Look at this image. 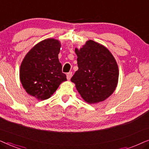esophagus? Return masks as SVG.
<instances>
[{
  "instance_id": "34e87169",
  "label": "esophagus",
  "mask_w": 149,
  "mask_h": 149,
  "mask_svg": "<svg viewBox=\"0 0 149 149\" xmlns=\"http://www.w3.org/2000/svg\"><path fill=\"white\" fill-rule=\"evenodd\" d=\"M72 72H71L67 73L66 77H67V79H68V80H70V79H71V77H72Z\"/></svg>"
}]
</instances>
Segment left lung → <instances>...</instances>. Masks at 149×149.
<instances>
[{
	"instance_id": "8db88e82",
	"label": "left lung",
	"mask_w": 149,
	"mask_h": 149,
	"mask_svg": "<svg viewBox=\"0 0 149 149\" xmlns=\"http://www.w3.org/2000/svg\"><path fill=\"white\" fill-rule=\"evenodd\" d=\"M78 70L71 78L77 90L88 104L100 102L115 91L119 68L108 49L89 40L80 49L75 48Z\"/></svg>"
}]
</instances>
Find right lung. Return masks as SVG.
Masks as SVG:
<instances>
[{
  "label": "right lung",
  "instance_id": "obj_1",
  "mask_svg": "<svg viewBox=\"0 0 149 149\" xmlns=\"http://www.w3.org/2000/svg\"><path fill=\"white\" fill-rule=\"evenodd\" d=\"M60 47V40L47 38L35 45L22 61L20 81L26 92L38 100L49 98L67 80L58 59Z\"/></svg>",
  "mask_w": 149,
  "mask_h": 149
}]
</instances>
